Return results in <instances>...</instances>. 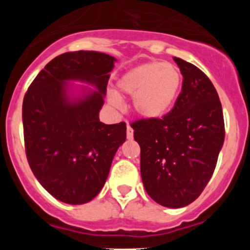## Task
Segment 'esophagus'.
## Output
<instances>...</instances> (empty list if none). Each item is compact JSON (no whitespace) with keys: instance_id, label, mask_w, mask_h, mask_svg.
I'll use <instances>...</instances> for the list:
<instances>
[{"instance_id":"34e87169","label":"esophagus","mask_w":250,"mask_h":250,"mask_svg":"<svg viewBox=\"0 0 250 250\" xmlns=\"http://www.w3.org/2000/svg\"><path fill=\"white\" fill-rule=\"evenodd\" d=\"M126 136L127 139H132V136H134V130H132V127L130 126L129 124H127V127H126Z\"/></svg>"}]
</instances>
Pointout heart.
Listing matches in <instances>:
<instances>
[{
  "mask_svg": "<svg viewBox=\"0 0 250 250\" xmlns=\"http://www.w3.org/2000/svg\"><path fill=\"white\" fill-rule=\"evenodd\" d=\"M182 81V72L175 65L151 61L125 72L119 79L118 89L121 94L131 96L132 109L140 118L154 120L171 109ZM109 100L116 107L121 106V99L116 92H110Z\"/></svg>",
  "mask_w": 250,
  "mask_h": 250,
  "instance_id": "1",
  "label": "heart"
}]
</instances>
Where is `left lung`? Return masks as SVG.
I'll return each instance as SVG.
<instances>
[{"mask_svg":"<svg viewBox=\"0 0 250 250\" xmlns=\"http://www.w3.org/2000/svg\"><path fill=\"white\" fill-rule=\"evenodd\" d=\"M183 75L182 92L161 119L131 124L140 145L145 190L167 208H183L202 194L215 169L224 143L222 104L207 75L174 57Z\"/></svg>","mask_w":250,"mask_h":250,"instance_id":"obj_1","label":"left lung"}]
</instances>
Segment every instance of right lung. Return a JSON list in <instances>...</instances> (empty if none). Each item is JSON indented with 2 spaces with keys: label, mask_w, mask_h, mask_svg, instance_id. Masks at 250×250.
<instances>
[{
  "label": "right lung",
  "mask_w": 250,
  "mask_h": 250,
  "mask_svg": "<svg viewBox=\"0 0 250 250\" xmlns=\"http://www.w3.org/2000/svg\"><path fill=\"white\" fill-rule=\"evenodd\" d=\"M115 61L96 51L60 55L40 71L23 98L28 164L40 184L66 204H85L100 193L126 140V124L106 125L99 119ZM74 81L94 89L74 88Z\"/></svg>",
  "instance_id": "obj_1"
}]
</instances>
